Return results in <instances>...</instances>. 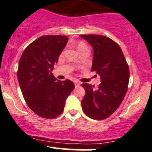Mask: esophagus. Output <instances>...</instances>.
Listing matches in <instances>:
<instances>
[{"instance_id": "obj_1", "label": "esophagus", "mask_w": 152, "mask_h": 152, "mask_svg": "<svg viewBox=\"0 0 152 152\" xmlns=\"http://www.w3.org/2000/svg\"><path fill=\"white\" fill-rule=\"evenodd\" d=\"M80 84H81V83L79 82V81H77V80L75 81V87L79 86L80 85Z\"/></svg>"}]
</instances>
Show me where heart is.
<instances>
[{"mask_svg":"<svg viewBox=\"0 0 152 152\" xmlns=\"http://www.w3.org/2000/svg\"><path fill=\"white\" fill-rule=\"evenodd\" d=\"M77 48L78 51L80 52H81L84 49H88V46H87V45L83 41H80L77 43Z\"/></svg>","mask_w":152,"mask_h":152,"instance_id":"heart-1","label":"heart"}]
</instances>
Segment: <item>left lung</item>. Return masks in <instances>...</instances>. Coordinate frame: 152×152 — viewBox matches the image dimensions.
<instances>
[{"label":"left lung","mask_w":152,"mask_h":152,"mask_svg":"<svg viewBox=\"0 0 152 152\" xmlns=\"http://www.w3.org/2000/svg\"><path fill=\"white\" fill-rule=\"evenodd\" d=\"M94 49L91 72L100 77L97 89L83 83L86 94L81 101L84 113L94 120L109 118L125 97L129 80V69L121 47L109 37L100 34H81Z\"/></svg>","instance_id":"obj_1"}]
</instances>
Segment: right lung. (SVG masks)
Returning a JSON list of instances; mask_svg holds the SVG:
<instances>
[{
  "mask_svg": "<svg viewBox=\"0 0 152 152\" xmlns=\"http://www.w3.org/2000/svg\"><path fill=\"white\" fill-rule=\"evenodd\" d=\"M68 37L44 35L23 51L18 69V80L26 103L38 116L52 119L62 114L67 97L75 88L69 80H58L52 71L65 48Z\"/></svg>",
  "mask_w": 152,
  "mask_h": 152,
  "instance_id": "1",
  "label": "right lung"
}]
</instances>
